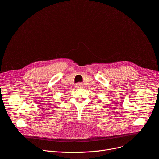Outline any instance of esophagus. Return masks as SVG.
I'll return each mask as SVG.
<instances>
[{
	"label": "esophagus",
	"mask_w": 159,
	"mask_h": 159,
	"mask_svg": "<svg viewBox=\"0 0 159 159\" xmlns=\"http://www.w3.org/2000/svg\"><path fill=\"white\" fill-rule=\"evenodd\" d=\"M76 87L78 89H81L83 87V85L81 83H78L76 84Z\"/></svg>",
	"instance_id": "1"
}]
</instances>
